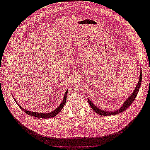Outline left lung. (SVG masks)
<instances>
[{
    "label": "left lung",
    "instance_id": "1",
    "mask_svg": "<svg viewBox=\"0 0 150 150\" xmlns=\"http://www.w3.org/2000/svg\"><path fill=\"white\" fill-rule=\"evenodd\" d=\"M139 76H140L139 80L137 84V86H136L134 91H133V93L128 97V98H127V99L124 102L122 106H120L119 108V109H118L115 111H110L108 110H100L99 108H97V106H95V104L88 98V103H89V104H90V106L92 108V110H93L95 112L97 113V114L100 115H104V116L105 115H106V116L113 115L119 114L121 112H122V111H125L127 108H128L130 106V105H131L133 103V101H134V100L135 99L137 95V94L139 93V89H140V87H141V85L142 78V69H141V71H140Z\"/></svg>",
    "mask_w": 150,
    "mask_h": 150
}]
</instances>
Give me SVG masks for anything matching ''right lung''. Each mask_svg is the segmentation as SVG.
<instances>
[{"label":"right lung","instance_id":"1","mask_svg":"<svg viewBox=\"0 0 150 150\" xmlns=\"http://www.w3.org/2000/svg\"><path fill=\"white\" fill-rule=\"evenodd\" d=\"M67 94H68V90H66V93H64V98H63V100L62 101V103H60V104L59 105L58 107L55 108V109L53 111H52V112H50V113H39V112H35V111H29V110H26L24 109V108H22L20 106V105L17 104V101H16V100L15 99L13 95H12V93H11V95L13 96V99L15 100L16 103H17V104L18 105L19 107H20V108L22 111H24V112L27 113L28 115H29L38 117V118H41V119H49V118L53 117L56 116L58 114L60 111H61V110L62 109V108L65 105L66 101V98H67Z\"/></svg>","mask_w":150,"mask_h":150}]
</instances>
